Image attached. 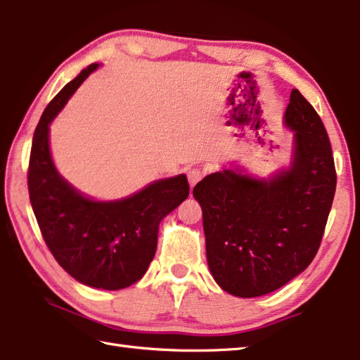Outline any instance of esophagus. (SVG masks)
I'll return each mask as SVG.
<instances>
[{
  "label": "esophagus",
  "instance_id": "esophagus-1",
  "mask_svg": "<svg viewBox=\"0 0 360 360\" xmlns=\"http://www.w3.org/2000/svg\"><path fill=\"white\" fill-rule=\"evenodd\" d=\"M202 178H203V172H202V169H198V168L188 169L187 179H188V184H191V187H193L195 184H197V182L202 181Z\"/></svg>",
  "mask_w": 360,
  "mask_h": 360
}]
</instances>
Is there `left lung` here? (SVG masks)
I'll return each mask as SVG.
<instances>
[{
    "mask_svg": "<svg viewBox=\"0 0 360 360\" xmlns=\"http://www.w3.org/2000/svg\"><path fill=\"white\" fill-rule=\"evenodd\" d=\"M284 122L295 133L289 169L268 181L224 169L193 187L211 275L231 295L251 298L283 288L311 264L324 235L337 187L330 141L297 89Z\"/></svg>",
    "mask_w": 360,
    "mask_h": 360,
    "instance_id": "8db88e82",
    "label": "left lung"
}]
</instances>
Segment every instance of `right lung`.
<instances>
[{
    "instance_id": "obj_1",
    "label": "right lung",
    "mask_w": 360,
    "mask_h": 360,
    "mask_svg": "<svg viewBox=\"0 0 360 360\" xmlns=\"http://www.w3.org/2000/svg\"><path fill=\"white\" fill-rule=\"evenodd\" d=\"M98 65L81 71L53 96L36 127L28 165L30 202L49 251L90 288L117 290L143 278L157 249L158 224L188 197L186 174L160 179L130 197L95 202L53 167L49 124Z\"/></svg>"
}]
</instances>
